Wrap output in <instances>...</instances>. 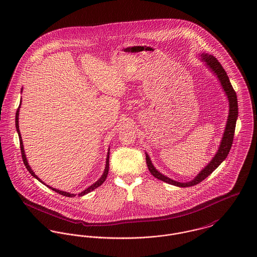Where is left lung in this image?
Segmentation results:
<instances>
[{"label":"left lung","mask_w":257,"mask_h":257,"mask_svg":"<svg viewBox=\"0 0 257 257\" xmlns=\"http://www.w3.org/2000/svg\"><path fill=\"white\" fill-rule=\"evenodd\" d=\"M202 57V61H204L207 66L210 68V70L217 75L218 79L220 80V85L227 97L228 103H229V111H228V116H227V121L225 124V130L220 142V146L219 147L218 152L216 153V155L214 156V158L210 161V163L191 181L189 182H177L174 181L166 176H164L163 174H161L159 171H157L155 169V167L153 166L149 156H146L147 158V167L149 172L157 179L164 181L166 183L171 184L174 186H178V187H191L194 185L202 182L204 179H206L213 171H215L219 166L220 163L226 158L231 146H232V142H233V136H234V130H235V123H236V118H237V114H238V106H237V98H236V93L233 90L229 79L226 75V72L224 71V69L222 68V66L220 65V62L218 61V59L216 57H214L213 55H209L207 53H202L201 54Z\"/></svg>","instance_id":"obj_1"}]
</instances>
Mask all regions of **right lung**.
Listing matches in <instances>:
<instances>
[{
    "instance_id": "obj_1",
    "label": "right lung",
    "mask_w": 257,
    "mask_h": 257,
    "mask_svg": "<svg viewBox=\"0 0 257 257\" xmlns=\"http://www.w3.org/2000/svg\"><path fill=\"white\" fill-rule=\"evenodd\" d=\"M20 107H21V105H20ZM20 107L18 108V110H17V112H16V127H17V132H18V135H19V139H20V146H21V151H22V157H23V161H24V164L26 165V167H27V169H28V171L35 177V178H37L38 181H40L41 183H43L38 177H37V175L35 174V172L32 170V168H31V166L29 165V163H28V160H27V157H26V154H25V149H24V146H23V140H22V136H21V132H20V128H19V111H20ZM109 157H110V149H109V152H108V155H107V161H106V168H105V171H104V173H103V175L101 176V178L96 182V183L93 184V185H91L89 188H87L86 190H84L83 192H81V193H79L78 194V196H84V195H86V194H88V193H90L91 191H93V190H95L96 188H98L99 186H101L102 184L105 182V180L107 179V176H108V173H109ZM44 184V183H43ZM44 185H46V184H44ZM48 188H50V189H52L53 191H55L56 193H58V194H60V195H63V196H66V197H74V196H76V195H74V194H70V193H67V192H64V191H60V190H57V189H55V188H52V187H50V186H48V185H46Z\"/></svg>"
}]
</instances>
